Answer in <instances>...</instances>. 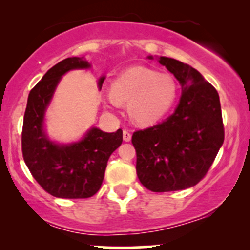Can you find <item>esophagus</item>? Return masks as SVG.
Instances as JSON below:
<instances>
[{
  "label": "esophagus",
  "instance_id": "esophagus-1",
  "mask_svg": "<svg viewBox=\"0 0 250 250\" xmlns=\"http://www.w3.org/2000/svg\"><path fill=\"white\" fill-rule=\"evenodd\" d=\"M123 140L125 142H129L131 140V134L128 130H123Z\"/></svg>",
  "mask_w": 250,
  "mask_h": 250
}]
</instances>
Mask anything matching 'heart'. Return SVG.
I'll return each mask as SVG.
<instances>
[{"label":"heart","instance_id":"heart-1","mask_svg":"<svg viewBox=\"0 0 250 250\" xmlns=\"http://www.w3.org/2000/svg\"><path fill=\"white\" fill-rule=\"evenodd\" d=\"M177 84L169 74H159L147 67H131L113 83L107 100L114 107L129 103V115L139 125L159 121L173 107Z\"/></svg>","mask_w":250,"mask_h":250}]
</instances>
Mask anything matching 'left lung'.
<instances>
[{"label":"left lung","mask_w":250,"mask_h":250,"mask_svg":"<svg viewBox=\"0 0 250 250\" xmlns=\"http://www.w3.org/2000/svg\"><path fill=\"white\" fill-rule=\"evenodd\" d=\"M159 62L179 80V105L163 122L135 131L131 142L140 182L165 193L193 187L207 175L225 128L216 89L187 63L163 56Z\"/></svg>","instance_id":"obj_1"}]
</instances>
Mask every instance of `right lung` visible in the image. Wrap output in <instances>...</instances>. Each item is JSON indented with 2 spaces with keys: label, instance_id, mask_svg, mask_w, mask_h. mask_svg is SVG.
<instances>
[{
  "label": "right lung",
  "instance_id": "obj_1",
  "mask_svg": "<svg viewBox=\"0 0 250 250\" xmlns=\"http://www.w3.org/2000/svg\"><path fill=\"white\" fill-rule=\"evenodd\" d=\"M81 57H68L50 68L30 90L22 128V155L36 182L61 199H87L101 188L110 155L121 146L122 129L104 133L93 128L82 141L59 146L48 140L42 123L45 108L63 74L89 68ZM104 77L99 81L102 87Z\"/></svg>",
  "mask_w": 250,
  "mask_h": 250
}]
</instances>
